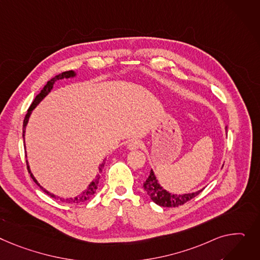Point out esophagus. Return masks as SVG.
<instances>
[{"mask_svg":"<svg viewBox=\"0 0 260 260\" xmlns=\"http://www.w3.org/2000/svg\"><path fill=\"white\" fill-rule=\"evenodd\" d=\"M141 145H142L141 141H139V140H132V141H129V142H128V144H127V148H128L129 150H135V149L140 148V147H141Z\"/></svg>","mask_w":260,"mask_h":260,"instance_id":"1","label":"esophagus"}]
</instances>
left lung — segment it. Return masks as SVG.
<instances>
[{
	"instance_id": "obj_1",
	"label": "left lung",
	"mask_w": 260,
	"mask_h": 260,
	"mask_svg": "<svg viewBox=\"0 0 260 260\" xmlns=\"http://www.w3.org/2000/svg\"><path fill=\"white\" fill-rule=\"evenodd\" d=\"M143 187L145 189V191L149 196V198L159 206L162 207H179L181 205H184L188 201L192 200L196 198L199 193H201L202 190H199L197 192L193 193H188V194H170L167 192L165 189H163L158 181L155 180L153 171L150 170V174L146 181L143 183Z\"/></svg>"
}]
</instances>
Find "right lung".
I'll use <instances>...</instances> for the list:
<instances>
[{"instance_id": "add662e5", "label": "right lung", "mask_w": 260, "mask_h": 260, "mask_svg": "<svg viewBox=\"0 0 260 260\" xmlns=\"http://www.w3.org/2000/svg\"><path fill=\"white\" fill-rule=\"evenodd\" d=\"M73 76H75V73L73 72V71H66V72H62V73H60V74H58V75H56L55 77H53L52 79H50L48 82H47V84L44 86V89L41 91V93L34 98V100H33V102L31 103V106H30V108L28 109V112H27V114H26V116H25V119H24V122H23V139H24V136H25V129H26V126H27V123H28V120H29V117H30V115H31V112L33 111V109L36 108L39 103L51 92V90H52V88H53V84L55 83V81L56 80H58V79H63V78H70V77H73ZM26 163H27V169H28V171H29V174H30V176H31V178L33 179V181L36 182V184L38 185V186H40V188L43 190L44 192H46L48 196H50L51 198H53V199H55V200H60V201H62V202H67V203H74V204H79V203H83V202H86L88 200H90L92 197H93V194L96 192V189H97V186H98V183H99V178H100V172L102 171V168L105 167V164H106V162L103 161L102 162V164L100 165V167H99V175H97V177H96V179L89 185V187H88V189H85L84 191L82 192V193H80L78 197H75V198H73V199H61V198H59V197H56V196H54V194H52V193H50L49 191H47L46 189H44L39 183H38V181L36 180V178L33 177V175L31 174V171H30V169H29V165H28V162H27V160H26Z\"/></svg>"}]
</instances>
